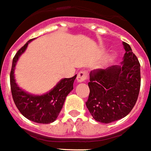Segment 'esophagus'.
<instances>
[{
  "mask_svg": "<svg viewBox=\"0 0 151 151\" xmlns=\"http://www.w3.org/2000/svg\"><path fill=\"white\" fill-rule=\"evenodd\" d=\"M87 78H88V73H87V71L82 70L80 71L78 73V77H77V81H78V82H83Z\"/></svg>",
  "mask_w": 151,
  "mask_h": 151,
  "instance_id": "obj_1",
  "label": "esophagus"
}]
</instances>
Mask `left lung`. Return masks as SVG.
<instances>
[{"mask_svg": "<svg viewBox=\"0 0 151 151\" xmlns=\"http://www.w3.org/2000/svg\"><path fill=\"white\" fill-rule=\"evenodd\" d=\"M122 65L91 71L86 107L95 120L109 124L124 118L134 108L141 85L140 64L129 44L123 42Z\"/></svg>", "mask_w": 151, "mask_h": 151, "instance_id": "obj_1", "label": "left lung"}]
</instances>
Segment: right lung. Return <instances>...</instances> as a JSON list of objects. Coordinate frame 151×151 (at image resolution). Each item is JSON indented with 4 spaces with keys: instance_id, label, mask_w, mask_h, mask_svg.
<instances>
[{
    "instance_id": "obj_1",
    "label": "right lung",
    "mask_w": 151,
    "mask_h": 151,
    "mask_svg": "<svg viewBox=\"0 0 151 151\" xmlns=\"http://www.w3.org/2000/svg\"><path fill=\"white\" fill-rule=\"evenodd\" d=\"M32 40L26 42L19 49L12 59L10 86L12 98L19 112L31 121L38 124H50L57 119L63 109L66 96L73 88V81L77 75L70 78H64L49 93L43 95H32L19 88L16 83L14 70L19 56L24 52Z\"/></svg>"
}]
</instances>
